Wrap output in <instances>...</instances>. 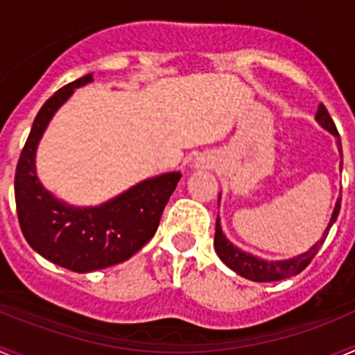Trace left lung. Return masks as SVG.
Masks as SVG:
<instances>
[{"mask_svg":"<svg viewBox=\"0 0 355 355\" xmlns=\"http://www.w3.org/2000/svg\"><path fill=\"white\" fill-rule=\"evenodd\" d=\"M316 122H318L320 126L325 128V130L331 131V133L336 137L338 149H340L341 153L340 133H338L336 124H334V121L331 119V115H329L327 108H325L324 105L318 106V112H316ZM341 158H343V155H341ZM340 200L341 199H338L336 206H334L331 222H329L327 229H325L324 234H322V240L316 241L315 245L307 250V252L300 254V256H295V258L283 259V261H268V259H263V258H258V256H252V254L249 252H243V250L238 249L236 245H233V243L225 238V234L222 233L218 216H216L215 241H213V245H215L218 258H220L222 261L231 268V270H234L238 275H241V277L256 281V283H272V281H281V279L293 277V275L300 274V272H302L304 268L313 261V258L316 256L320 247L324 245L325 238H327L329 234V229L332 227V224L336 222L338 215H340V208H341Z\"/></svg>","mask_w":355,"mask_h":355,"instance_id":"1","label":"left lung"}]
</instances>
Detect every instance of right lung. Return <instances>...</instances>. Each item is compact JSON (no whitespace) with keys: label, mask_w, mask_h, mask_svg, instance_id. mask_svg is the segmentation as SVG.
I'll return each instance as SVG.
<instances>
[{"label":"right lung","mask_w":355,"mask_h":355,"mask_svg":"<svg viewBox=\"0 0 355 355\" xmlns=\"http://www.w3.org/2000/svg\"><path fill=\"white\" fill-rule=\"evenodd\" d=\"M92 74L56 90L39 110L15 168V206L24 238L33 250L67 270L87 274L126 261L155 236L165 205L181 180L167 172L140 181L99 206H71L40 184L35 172L39 140L55 112Z\"/></svg>","instance_id":"1"}]
</instances>
